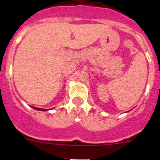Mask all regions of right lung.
<instances>
[{"mask_svg":"<svg viewBox=\"0 0 160 160\" xmlns=\"http://www.w3.org/2000/svg\"><path fill=\"white\" fill-rule=\"evenodd\" d=\"M34 109H35V110H38V111H48V109H42V108H35V107H32Z\"/></svg>","mask_w":160,"mask_h":160,"instance_id":"right-lung-1","label":"right lung"}]
</instances>
